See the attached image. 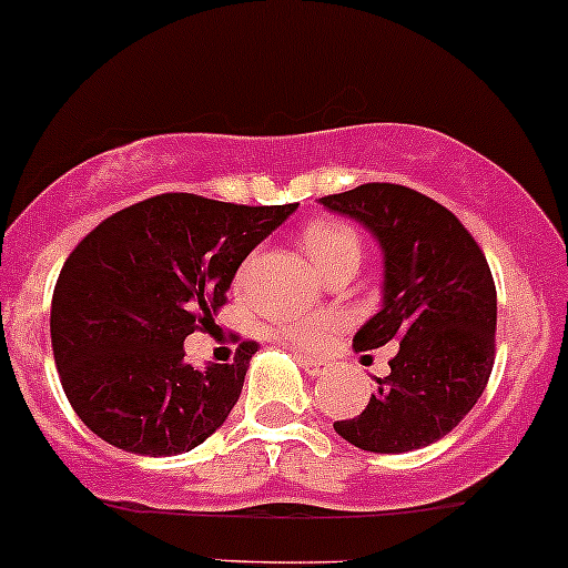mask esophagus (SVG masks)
Listing matches in <instances>:
<instances>
[{
	"label": "esophagus",
	"mask_w": 568,
	"mask_h": 568,
	"mask_svg": "<svg viewBox=\"0 0 568 568\" xmlns=\"http://www.w3.org/2000/svg\"><path fill=\"white\" fill-rule=\"evenodd\" d=\"M298 364H302V369L307 372L310 377H321L328 372L326 361H313V358H304V355H298Z\"/></svg>",
	"instance_id": "obj_1"
}]
</instances>
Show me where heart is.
Wrapping results in <instances>:
<instances>
[{
	"mask_svg": "<svg viewBox=\"0 0 568 568\" xmlns=\"http://www.w3.org/2000/svg\"><path fill=\"white\" fill-rule=\"evenodd\" d=\"M302 245L307 251L310 258L315 261V266L326 274L332 266L339 264L345 258H361V240L355 234L353 226H347L345 221H336V217H317V221L307 223L302 232ZM253 261H247L242 266L240 280L247 277ZM345 317L339 313H321V315H307L296 317V321L283 323L277 328V336L283 342H288L291 347L302 353H315L332 339L336 328H342Z\"/></svg>",
	"mask_w": 568,
	"mask_h": 568,
	"instance_id": "heart-1",
	"label": "heart"
}]
</instances>
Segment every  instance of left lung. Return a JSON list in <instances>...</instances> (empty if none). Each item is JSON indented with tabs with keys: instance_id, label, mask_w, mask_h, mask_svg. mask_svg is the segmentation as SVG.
<instances>
[{
	"instance_id": "left-lung-1",
	"label": "left lung",
	"mask_w": 568,
	"mask_h": 568,
	"mask_svg": "<svg viewBox=\"0 0 568 568\" xmlns=\"http://www.w3.org/2000/svg\"><path fill=\"white\" fill-rule=\"evenodd\" d=\"M377 236L383 310L353 336L355 351L398 345L364 413L336 420L369 453H409L450 434L483 396L496 355V285L485 253L439 202L396 183H364L321 199Z\"/></svg>"
}]
</instances>
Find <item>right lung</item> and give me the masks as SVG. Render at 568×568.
<instances>
[{
    "label": "right lung",
    "mask_w": 568,
    "mask_h": 568,
    "mask_svg": "<svg viewBox=\"0 0 568 568\" xmlns=\"http://www.w3.org/2000/svg\"><path fill=\"white\" fill-rule=\"evenodd\" d=\"M296 204L247 207L161 193L99 223L61 266L51 342L61 388L93 434L136 456H178L223 426L258 342L232 364H189L247 253Z\"/></svg>",
    "instance_id": "1"
}]
</instances>
